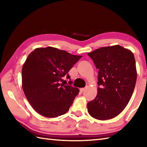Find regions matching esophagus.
I'll return each mask as SVG.
<instances>
[{"instance_id":"34e87169","label":"esophagus","mask_w":147,"mask_h":147,"mask_svg":"<svg viewBox=\"0 0 147 147\" xmlns=\"http://www.w3.org/2000/svg\"><path fill=\"white\" fill-rule=\"evenodd\" d=\"M85 90H86V88H80V91L83 92H85Z\"/></svg>"}]
</instances>
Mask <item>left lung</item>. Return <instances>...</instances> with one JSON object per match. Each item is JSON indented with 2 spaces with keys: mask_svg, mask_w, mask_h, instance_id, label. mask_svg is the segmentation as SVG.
Listing matches in <instances>:
<instances>
[{
  "mask_svg": "<svg viewBox=\"0 0 147 147\" xmlns=\"http://www.w3.org/2000/svg\"><path fill=\"white\" fill-rule=\"evenodd\" d=\"M88 55L98 69L97 95L87 104L88 112L96 119H110L124 110L133 95L137 78L135 57L119 45L99 48Z\"/></svg>",
  "mask_w": 147,
  "mask_h": 147,
  "instance_id": "left-lung-1",
  "label": "left lung"
}]
</instances>
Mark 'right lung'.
<instances>
[{
  "instance_id": "1",
  "label": "right lung",
  "mask_w": 147,
  "mask_h": 147,
  "mask_svg": "<svg viewBox=\"0 0 147 147\" xmlns=\"http://www.w3.org/2000/svg\"><path fill=\"white\" fill-rule=\"evenodd\" d=\"M82 57L52 47L37 48L28 55L22 68V87L36 112L52 118L68 111L80 91L61 83L62 78H70L68 72Z\"/></svg>"
}]
</instances>
